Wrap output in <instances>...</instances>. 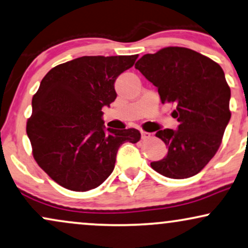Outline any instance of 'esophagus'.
Listing matches in <instances>:
<instances>
[{
    "label": "esophagus",
    "mask_w": 248,
    "mask_h": 248,
    "mask_svg": "<svg viewBox=\"0 0 248 248\" xmlns=\"http://www.w3.org/2000/svg\"><path fill=\"white\" fill-rule=\"evenodd\" d=\"M140 135H142V140H147L151 137V134L147 133V131H144V130L140 131Z\"/></svg>",
    "instance_id": "esophagus-1"
}]
</instances>
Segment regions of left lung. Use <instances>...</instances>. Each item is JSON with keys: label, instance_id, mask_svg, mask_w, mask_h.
<instances>
[{"label": "left lung", "instance_id": "1", "mask_svg": "<svg viewBox=\"0 0 248 248\" xmlns=\"http://www.w3.org/2000/svg\"><path fill=\"white\" fill-rule=\"evenodd\" d=\"M135 68L158 88L162 104L176 105L171 115L180 122L176 130L156 131L168 153L151 167L177 180L198 174L217 152L231 118V92L222 67L194 50L167 46L144 55Z\"/></svg>", "mask_w": 248, "mask_h": 248}]
</instances>
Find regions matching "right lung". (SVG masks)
Here are the masks:
<instances>
[{"label":"right lung","instance_id":"1","mask_svg":"<svg viewBox=\"0 0 248 248\" xmlns=\"http://www.w3.org/2000/svg\"><path fill=\"white\" fill-rule=\"evenodd\" d=\"M139 55L83 56L51 68L32 99L26 131L33 156L56 183L72 191L99 186L114 169L124 142L137 129H105L103 106L117 98L114 82Z\"/></svg>","mask_w":248,"mask_h":248}]
</instances>
